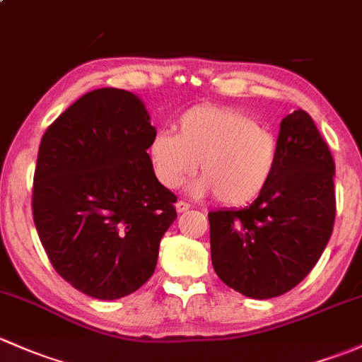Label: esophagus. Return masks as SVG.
Returning a JSON list of instances; mask_svg holds the SVG:
<instances>
[{
    "label": "esophagus",
    "instance_id": "34e87169",
    "mask_svg": "<svg viewBox=\"0 0 362 362\" xmlns=\"http://www.w3.org/2000/svg\"><path fill=\"white\" fill-rule=\"evenodd\" d=\"M175 206H177V211L178 213H182V211H187L189 208H191V204L187 203V201H177V204H175Z\"/></svg>",
    "mask_w": 362,
    "mask_h": 362
}]
</instances>
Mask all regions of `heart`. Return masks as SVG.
I'll return each instance as SVG.
<instances>
[{
	"label": "heart",
	"instance_id": "heart-1",
	"mask_svg": "<svg viewBox=\"0 0 362 362\" xmlns=\"http://www.w3.org/2000/svg\"><path fill=\"white\" fill-rule=\"evenodd\" d=\"M276 135L235 107L194 105L177 119V133L159 130L149 144L159 184L177 189L197 170L194 192L215 194L226 206H245L264 194L277 166Z\"/></svg>",
	"mask_w": 362,
	"mask_h": 362
}]
</instances>
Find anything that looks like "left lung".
Wrapping results in <instances>:
<instances>
[{"label": "left lung", "instance_id": "1", "mask_svg": "<svg viewBox=\"0 0 362 362\" xmlns=\"http://www.w3.org/2000/svg\"><path fill=\"white\" fill-rule=\"evenodd\" d=\"M276 173L243 210L208 213L216 276L250 298H274L305 279L333 232L334 161L303 109L281 121Z\"/></svg>", "mask_w": 362, "mask_h": 362}]
</instances>
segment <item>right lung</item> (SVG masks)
I'll list each match as a JSON object with an SVG mask.
<instances>
[{
  "mask_svg": "<svg viewBox=\"0 0 362 362\" xmlns=\"http://www.w3.org/2000/svg\"><path fill=\"white\" fill-rule=\"evenodd\" d=\"M156 128L136 95L98 88L45 132L33 184V218L53 269L100 300L139 290L177 218L149 154Z\"/></svg>",
  "mask_w": 362,
  "mask_h": 362,
  "instance_id": "obj_1",
  "label": "right lung"
}]
</instances>
